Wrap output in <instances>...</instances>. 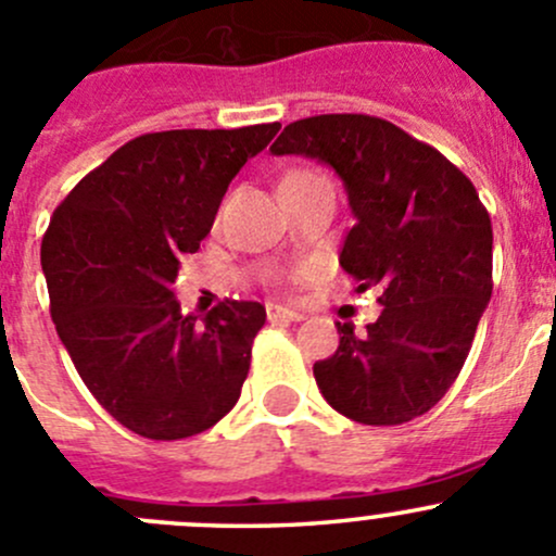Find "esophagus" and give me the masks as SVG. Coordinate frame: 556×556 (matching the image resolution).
Returning a JSON list of instances; mask_svg holds the SVG:
<instances>
[{
  "mask_svg": "<svg viewBox=\"0 0 556 556\" xmlns=\"http://www.w3.org/2000/svg\"><path fill=\"white\" fill-rule=\"evenodd\" d=\"M266 317L268 323H301L304 319V314L295 312V309H288V306H268L266 309Z\"/></svg>",
  "mask_w": 556,
  "mask_h": 556,
  "instance_id": "esophagus-1",
  "label": "esophagus"
}]
</instances>
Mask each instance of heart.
I'll return each instance as SVG.
<instances>
[{"instance_id": "b5f03b06", "label": "heart", "mask_w": 556, "mask_h": 556, "mask_svg": "<svg viewBox=\"0 0 556 556\" xmlns=\"http://www.w3.org/2000/svg\"><path fill=\"white\" fill-rule=\"evenodd\" d=\"M306 174H317V172H309V169H299V172H290V174H288V177H285V179H295V177H306ZM285 179H282V182H285Z\"/></svg>"}]
</instances>
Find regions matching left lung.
Listing matches in <instances>:
<instances>
[{
	"label": "left lung",
	"instance_id": "8db88e82",
	"mask_svg": "<svg viewBox=\"0 0 556 556\" xmlns=\"http://www.w3.org/2000/svg\"><path fill=\"white\" fill-rule=\"evenodd\" d=\"M274 155H306L344 179L355 226L339 263L382 314L314 363L325 401L363 425H403L457 379L492 295V223L450 159L374 115H314L285 126Z\"/></svg>",
	"mask_w": 556,
	"mask_h": 556
}]
</instances>
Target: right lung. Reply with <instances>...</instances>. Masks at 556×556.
I'll return each mask as SVG.
<instances>
[{
    "instance_id": "obj_1",
    "label": "right lung",
    "mask_w": 556,
    "mask_h": 556,
    "mask_svg": "<svg viewBox=\"0 0 556 556\" xmlns=\"http://www.w3.org/2000/svg\"><path fill=\"white\" fill-rule=\"evenodd\" d=\"M277 131L279 123H257L142 134L88 172L50 217V317L91 395L137 435L204 433L242 395L266 309L226 299L206 317L182 314L172 285L231 179Z\"/></svg>"
}]
</instances>
